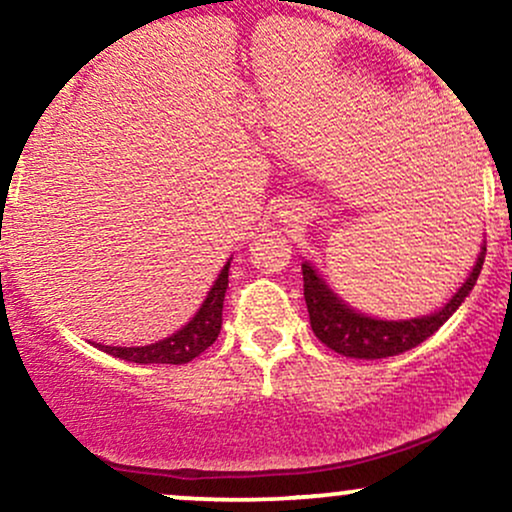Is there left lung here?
Here are the masks:
<instances>
[{"instance_id":"obj_1","label":"left lung","mask_w":512,"mask_h":512,"mask_svg":"<svg viewBox=\"0 0 512 512\" xmlns=\"http://www.w3.org/2000/svg\"><path fill=\"white\" fill-rule=\"evenodd\" d=\"M486 255V240L481 243L477 262L469 269L467 279L462 286L452 293V298L443 308H438L431 315L409 317V320H380V317L366 315L356 310L339 296L337 291L327 284L325 276L313 262L305 260L303 267V296L308 305L310 327H313L315 337L322 344L330 346L337 354L349 358H387L404 354V351L414 349L421 342H426L433 332H438L445 322L450 320L452 313L464 303L477 284L481 264Z\"/></svg>"}]
</instances>
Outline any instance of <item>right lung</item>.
Instances as JSON below:
<instances>
[{"mask_svg": "<svg viewBox=\"0 0 512 512\" xmlns=\"http://www.w3.org/2000/svg\"><path fill=\"white\" fill-rule=\"evenodd\" d=\"M231 260L223 264L219 276H216L214 284H211V289L207 291V298L199 305L197 313L190 317V322H185V325H182L178 332L170 334V337H163L158 339V342L146 346H105L96 342H93V346L105 351V354L122 358V361L142 363V366L144 363H170V366L190 363L192 358H197L204 349H209L221 332V310L228 289V269H231Z\"/></svg>", "mask_w": 512, "mask_h": 512, "instance_id": "1", "label": "right lung"}]
</instances>
